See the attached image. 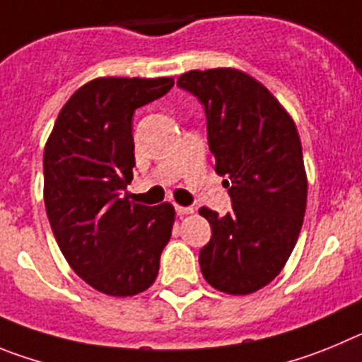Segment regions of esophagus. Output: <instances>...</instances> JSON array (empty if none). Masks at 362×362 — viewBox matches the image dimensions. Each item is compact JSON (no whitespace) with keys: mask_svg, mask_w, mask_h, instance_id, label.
<instances>
[{"mask_svg":"<svg viewBox=\"0 0 362 362\" xmlns=\"http://www.w3.org/2000/svg\"><path fill=\"white\" fill-rule=\"evenodd\" d=\"M175 211H177L178 216H184V214L193 213V207H184V205H175Z\"/></svg>","mask_w":362,"mask_h":362,"instance_id":"1","label":"esophagus"}]
</instances>
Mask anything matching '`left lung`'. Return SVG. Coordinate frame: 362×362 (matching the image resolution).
Instances as JSON below:
<instances>
[{"label": "left lung", "instance_id": "obj_1", "mask_svg": "<svg viewBox=\"0 0 362 362\" xmlns=\"http://www.w3.org/2000/svg\"><path fill=\"white\" fill-rule=\"evenodd\" d=\"M177 86L204 106L214 171L233 211L211 223L198 262L211 286L234 296L259 291L281 272L298 242L307 209V175L294 120L276 97L233 68L191 70Z\"/></svg>", "mask_w": 362, "mask_h": 362}]
</instances>
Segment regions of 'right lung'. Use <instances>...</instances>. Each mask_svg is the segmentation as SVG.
I'll list each match as a JSON object with an SVG mask.
<instances>
[{"label":"right lung","instance_id":"right-lung-1","mask_svg":"<svg viewBox=\"0 0 362 362\" xmlns=\"http://www.w3.org/2000/svg\"><path fill=\"white\" fill-rule=\"evenodd\" d=\"M171 77H100L81 86L45 146V207L61 252L95 291L135 296L157 279L175 209L132 204L133 113L171 90Z\"/></svg>","mask_w":362,"mask_h":362}]
</instances>
